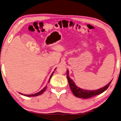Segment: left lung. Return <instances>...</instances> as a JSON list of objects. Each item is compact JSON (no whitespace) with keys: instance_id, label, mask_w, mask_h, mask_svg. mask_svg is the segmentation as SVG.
I'll use <instances>...</instances> for the list:
<instances>
[{"instance_id":"left-lung-1","label":"left lung","mask_w":121,"mask_h":121,"mask_svg":"<svg viewBox=\"0 0 121 121\" xmlns=\"http://www.w3.org/2000/svg\"><path fill=\"white\" fill-rule=\"evenodd\" d=\"M69 72L68 70H67V79L68 80L69 83V87H70L71 91H72L73 94L74 95H75V96L78 98H84V99H86V98H91V97L97 96V95H99L104 92L106 90H107V89L108 88L110 84H111L112 81H110L108 84H107L106 86H105L104 87L101 88L100 89H99L98 90H86L82 89L80 88L75 85L74 82L70 78H69Z\"/></svg>"}]
</instances>
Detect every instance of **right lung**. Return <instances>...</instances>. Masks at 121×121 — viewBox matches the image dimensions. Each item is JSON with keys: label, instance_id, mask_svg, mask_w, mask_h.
Instances as JSON below:
<instances>
[{"label": "right lung", "instance_id": "right-lung-1", "mask_svg": "<svg viewBox=\"0 0 121 121\" xmlns=\"http://www.w3.org/2000/svg\"><path fill=\"white\" fill-rule=\"evenodd\" d=\"M53 73H54V72H53L52 73V75H50V78H49V79L48 83L50 82V79H51V78L52 77V75H53ZM47 86H46L45 87H44V88L43 89H42L41 91H40L39 92L36 93V94H32V95H24V94H21V93H20V94H21V95H24V96H26V97H35V96H39V95H41V94H43V93L44 92V91H45L46 89H47Z\"/></svg>", "mask_w": 121, "mask_h": 121}]
</instances>
